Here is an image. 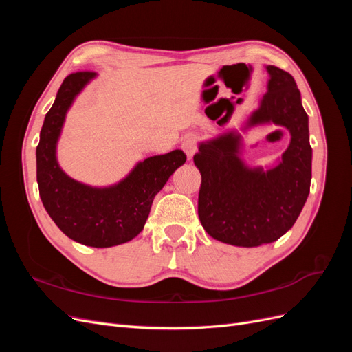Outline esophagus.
I'll use <instances>...</instances> for the list:
<instances>
[{
	"label": "esophagus",
	"instance_id": "34e87169",
	"mask_svg": "<svg viewBox=\"0 0 352 352\" xmlns=\"http://www.w3.org/2000/svg\"><path fill=\"white\" fill-rule=\"evenodd\" d=\"M182 150L188 155V158H192L194 154L197 153V140L192 136H186L182 141Z\"/></svg>",
	"mask_w": 352,
	"mask_h": 352
}]
</instances>
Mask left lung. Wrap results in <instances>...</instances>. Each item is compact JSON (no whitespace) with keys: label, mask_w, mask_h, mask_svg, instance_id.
Segmentation results:
<instances>
[{"label":"left lung","mask_w":352,"mask_h":352,"mask_svg":"<svg viewBox=\"0 0 352 352\" xmlns=\"http://www.w3.org/2000/svg\"><path fill=\"white\" fill-rule=\"evenodd\" d=\"M267 92L247 126L272 122L289 131L282 162L269 170L245 166L236 132L201 142L194 155L202 179L201 225L211 238L236 247L278 241L294 226L310 194L313 150L300 89L287 72L276 66H267Z\"/></svg>","instance_id":"1"}]
</instances>
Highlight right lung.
<instances>
[{
    "mask_svg": "<svg viewBox=\"0 0 352 352\" xmlns=\"http://www.w3.org/2000/svg\"><path fill=\"white\" fill-rule=\"evenodd\" d=\"M95 74L76 72L63 80L41 129L36 180L42 204L66 236L88 247L109 248L140 235L154 197L186 162V155L182 150H175L148 157L109 188H92L69 177L57 163V141L73 100Z\"/></svg>",
    "mask_w": 352,
    "mask_h": 352,
    "instance_id": "add662e5",
    "label": "right lung"
}]
</instances>
